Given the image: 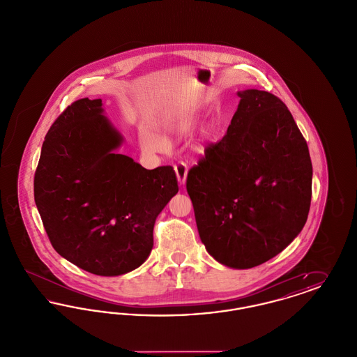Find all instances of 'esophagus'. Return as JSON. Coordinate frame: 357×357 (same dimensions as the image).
<instances>
[{
	"mask_svg": "<svg viewBox=\"0 0 357 357\" xmlns=\"http://www.w3.org/2000/svg\"><path fill=\"white\" fill-rule=\"evenodd\" d=\"M174 169H175V174H176L179 185H185L186 183L187 171H188L186 165L183 162H179V163L175 165Z\"/></svg>",
	"mask_w": 357,
	"mask_h": 357,
	"instance_id": "1",
	"label": "esophagus"
}]
</instances>
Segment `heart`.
Returning <instances> with one entry per match:
<instances>
[{"label": "heart", "instance_id": "heart-1", "mask_svg": "<svg viewBox=\"0 0 357 357\" xmlns=\"http://www.w3.org/2000/svg\"><path fill=\"white\" fill-rule=\"evenodd\" d=\"M191 128H192V121H186L179 127V131L181 134H187ZM142 140L153 151H162L165 147V140L162 139V136L158 135L153 130H144L142 132Z\"/></svg>", "mask_w": 357, "mask_h": 357}]
</instances>
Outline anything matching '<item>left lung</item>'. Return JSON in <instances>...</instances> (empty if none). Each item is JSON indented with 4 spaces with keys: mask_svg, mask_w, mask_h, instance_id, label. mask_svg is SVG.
Here are the masks:
<instances>
[{
    "mask_svg": "<svg viewBox=\"0 0 357 357\" xmlns=\"http://www.w3.org/2000/svg\"><path fill=\"white\" fill-rule=\"evenodd\" d=\"M237 95L227 134L188 171L186 187L207 253L227 268L250 269L303 230L313 170L284 102L258 89Z\"/></svg>",
    "mask_w": 357,
    "mask_h": 357,
    "instance_id": "obj_1",
    "label": "left lung"
}]
</instances>
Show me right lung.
I'll use <instances>...</instances> for the list:
<instances>
[{
	"instance_id": "obj_1",
	"label": "right lung",
	"mask_w": 357,
	"mask_h": 357,
	"mask_svg": "<svg viewBox=\"0 0 357 357\" xmlns=\"http://www.w3.org/2000/svg\"><path fill=\"white\" fill-rule=\"evenodd\" d=\"M123 142L102 99H80L52 124L34 174V202L54 250L104 277L149 258L156 217L178 192L171 166L142 167L116 153Z\"/></svg>"
}]
</instances>
